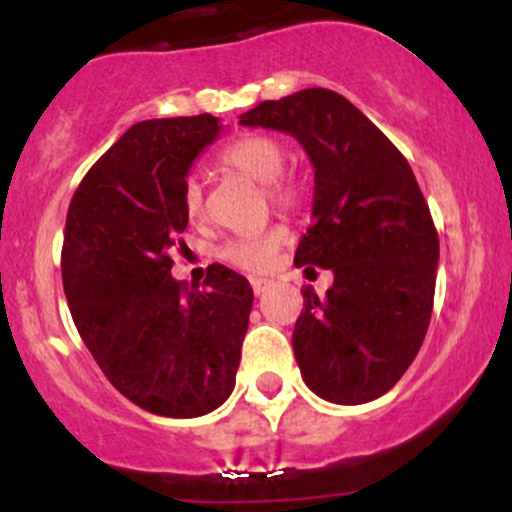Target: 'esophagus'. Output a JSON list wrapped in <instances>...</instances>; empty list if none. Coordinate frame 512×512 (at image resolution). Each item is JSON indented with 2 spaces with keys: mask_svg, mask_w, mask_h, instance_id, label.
<instances>
[{
  "mask_svg": "<svg viewBox=\"0 0 512 512\" xmlns=\"http://www.w3.org/2000/svg\"><path fill=\"white\" fill-rule=\"evenodd\" d=\"M250 285H252V292H255L257 297H260V294H265L267 289L272 287V282H270V280H265V277H252Z\"/></svg>",
  "mask_w": 512,
  "mask_h": 512,
  "instance_id": "obj_1",
  "label": "esophagus"
}]
</instances>
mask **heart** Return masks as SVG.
<instances>
[{
  "label": "heart",
  "instance_id": "obj_1",
  "mask_svg": "<svg viewBox=\"0 0 512 512\" xmlns=\"http://www.w3.org/2000/svg\"><path fill=\"white\" fill-rule=\"evenodd\" d=\"M287 151L280 141L270 136H242L232 141L230 146L220 153V165L242 178L252 180L257 185H265V195L275 208L294 210L302 205V188L292 178H285ZM183 208L190 220H198L200 208H203V190L195 180L185 185ZM287 242L285 227H272L262 235L237 237L230 240L220 250V257L230 265L242 267V270L260 272L267 270L275 260V252Z\"/></svg>",
  "mask_w": 512,
  "mask_h": 512
}]
</instances>
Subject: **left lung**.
<instances>
[{
  "instance_id": "left-lung-1",
  "label": "left lung",
  "mask_w": 512,
  "mask_h": 512,
  "mask_svg": "<svg viewBox=\"0 0 512 512\" xmlns=\"http://www.w3.org/2000/svg\"><path fill=\"white\" fill-rule=\"evenodd\" d=\"M240 123L294 136L314 168L294 265L332 270L334 285L302 292L292 349L304 384L332 404L379 399L416 359L436 292L438 235L409 160L329 89L262 101Z\"/></svg>"
}]
</instances>
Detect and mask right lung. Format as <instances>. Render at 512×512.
I'll return each instance as SVG.
<instances>
[{
  "mask_svg": "<svg viewBox=\"0 0 512 512\" xmlns=\"http://www.w3.org/2000/svg\"><path fill=\"white\" fill-rule=\"evenodd\" d=\"M220 118H151L128 128L81 180L61 250L66 302L106 379L156 416L210 414L232 394L252 287L210 265L203 289L170 275L183 250V193Z\"/></svg>",
  "mask_w": 512,
  "mask_h": 512,
  "instance_id": "1",
  "label": "right lung"
}]
</instances>
